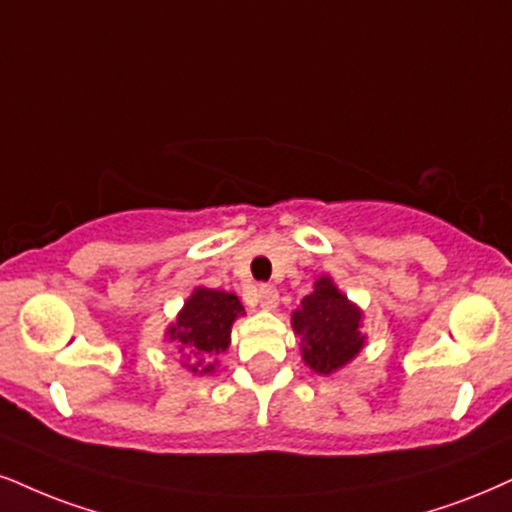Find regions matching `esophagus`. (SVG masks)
<instances>
[{
	"instance_id": "34e87169",
	"label": "esophagus",
	"mask_w": 512,
	"mask_h": 512,
	"mask_svg": "<svg viewBox=\"0 0 512 512\" xmlns=\"http://www.w3.org/2000/svg\"><path fill=\"white\" fill-rule=\"evenodd\" d=\"M277 301H280V296H277V289L273 285L258 287V306L263 311H273V308H277Z\"/></svg>"
}]
</instances>
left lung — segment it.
I'll list each match as a JSON object with an SVG mask.
<instances>
[{
	"instance_id": "left-lung-1",
	"label": "left lung",
	"mask_w": 512,
	"mask_h": 512,
	"mask_svg": "<svg viewBox=\"0 0 512 512\" xmlns=\"http://www.w3.org/2000/svg\"><path fill=\"white\" fill-rule=\"evenodd\" d=\"M361 320V308L339 292L332 277H318L313 292L292 313V327L301 337V356L308 368L318 375H332L351 363L365 346Z\"/></svg>"
}]
</instances>
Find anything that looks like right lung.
<instances>
[{"instance_id":"obj_1","label":"right lung","mask_w":512,"mask_h":512,"mask_svg":"<svg viewBox=\"0 0 512 512\" xmlns=\"http://www.w3.org/2000/svg\"><path fill=\"white\" fill-rule=\"evenodd\" d=\"M244 315L242 301L220 289L197 287L185 301L175 323L168 327V342L178 346L185 368L194 375L216 370V356L230 346L232 323Z\"/></svg>"}]
</instances>
